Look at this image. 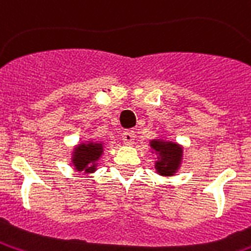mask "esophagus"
Wrapping results in <instances>:
<instances>
[{
	"instance_id": "34e87169",
	"label": "esophagus",
	"mask_w": 251,
	"mask_h": 251,
	"mask_svg": "<svg viewBox=\"0 0 251 251\" xmlns=\"http://www.w3.org/2000/svg\"><path fill=\"white\" fill-rule=\"evenodd\" d=\"M134 138H135L134 131H131V130L124 131V134H122V140H124L125 145H127V146H130V145L134 144Z\"/></svg>"
}]
</instances>
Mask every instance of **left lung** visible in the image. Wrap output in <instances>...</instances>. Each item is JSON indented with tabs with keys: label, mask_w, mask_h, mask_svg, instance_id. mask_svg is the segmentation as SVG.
<instances>
[{
	"label": "left lung",
	"mask_w": 251,
	"mask_h": 251,
	"mask_svg": "<svg viewBox=\"0 0 251 251\" xmlns=\"http://www.w3.org/2000/svg\"><path fill=\"white\" fill-rule=\"evenodd\" d=\"M150 151L155 155L154 169L162 177L176 176L183 161V146L166 135H158L149 141Z\"/></svg>",
	"instance_id": "obj_1"
}]
</instances>
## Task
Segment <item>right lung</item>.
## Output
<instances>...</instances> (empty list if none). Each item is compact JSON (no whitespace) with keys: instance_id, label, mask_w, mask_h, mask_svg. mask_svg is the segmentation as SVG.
Returning <instances> with one entry per match:
<instances>
[{"instance_id":"add662e5","label":"right lung","mask_w":251,"mask_h":251,"mask_svg":"<svg viewBox=\"0 0 251 251\" xmlns=\"http://www.w3.org/2000/svg\"><path fill=\"white\" fill-rule=\"evenodd\" d=\"M105 151V144L102 141L83 140L75 145L70 154V162L77 173L93 174L98 168V162Z\"/></svg>"}]
</instances>
